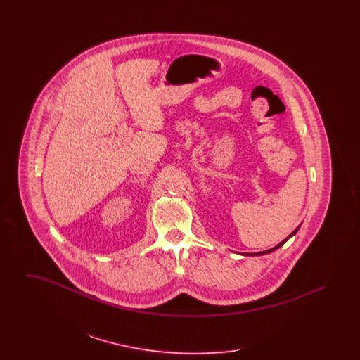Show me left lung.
<instances>
[{
	"label": "left lung",
	"mask_w": 360,
	"mask_h": 360,
	"mask_svg": "<svg viewBox=\"0 0 360 360\" xmlns=\"http://www.w3.org/2000/svg\"><path fill=\"white\" fill-rule=\"evenodd\" d=\"M300 229V226H297L292 232H291L290 235L286 238V239L283 240V241H281L278 245H275L274 248H270V250H267V251H262V252H254V254H243V255H251V257H255V255H266V254H270V252H273V251H275V250H278L279 247H282L288 240L290 239L291 236H294L295 233H297V231Z\"/></svg>",
	"instance_id": "8db88e82"
}]
</instances>
